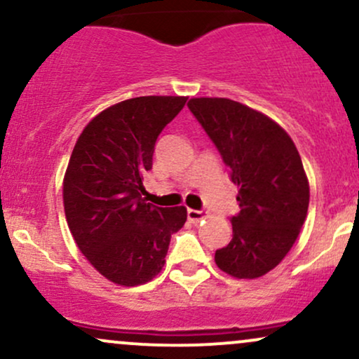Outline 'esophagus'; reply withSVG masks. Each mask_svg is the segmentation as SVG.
<instances>
[{
    "mask_svg": "<svg viewBox=\"0 0 359 359\" xmlns=\"http://www.w3.org/2000/svg\"><path fill=\"white\" fill-rule=\"evenodd\" d=\"M187 217H189V221L196 224V222L204 219L205 214L203 211H196V209H187Z\"/></svg>",
    "mask_w": 359,
    "mask_h": 359,
    "instance_id": "34e87169",
    "label": "esophagus"
}]
</instances>
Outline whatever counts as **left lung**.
I'll return each instance as SVG.
<instances>
[{
	"instance_id": "obj_1",
	"label": "left lung",
	"mask_w": 359,
	"mask_h": 359,
	"mask_svg": "<svg viewBox=\"0 0 359 359\" xmlns=\"http://www.w3.org/2000/svg\"><path fill=\"white\" fill-rule=\"evenodd\" d=\"M191 113L238 185L233 240L214 255L236 278H258L285 258L307 216L309 182L292 138L265 114L226 97H194Z\"/></svg>"
}]
</instances>
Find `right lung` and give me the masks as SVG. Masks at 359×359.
<instances>
[{
	"label": "right lung",
	"mask_w": 359,
	"mask_h": 359,
	"mask_svg": "<svg viewBox=\"0 0 359 359\" xmlns=\"http://www.w3.org/2000/svg\"><path fill=\"white\" fill-rule=\"evenodd\" d=\"M187 97L142 96L118 102L90 119L74 147L64 177L69 229L102 277L135 287L160 273L172 234L187 209L147 203L143 175L155 142Z\"/></svg>",
	"instance_id": "obj_1"
}]
</instances>
